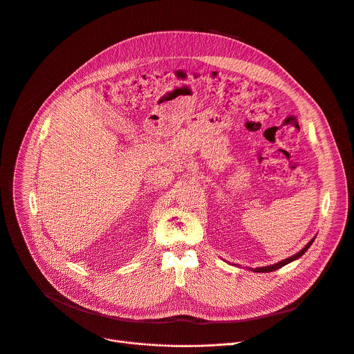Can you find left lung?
Masks as SVG:
<instances>
[{"mask_svg":"<svg viewBox=\"0 0 354 354\" xmlns=\"http://www.w3.org/2000/svg\"><path fill=\"white\" fill-rule=\"evenodd\" d=\"M313 240L315 239H312L299 252H297L295 255H292V257H289V259H286V260H282V261H279V263H277V264H272V266H268V267H261V268H255L254 271L255 272H271V271H275V270H278V268H281V267H283V266H286V264H289L291 261H294V260H297V259H299V257H302L305 252H306V250L310 247V244L313 243Z\"/></svg>","mask_w":354,"mask_h":354,"instance_id":"1","label":"left lung"}]
</instances>
